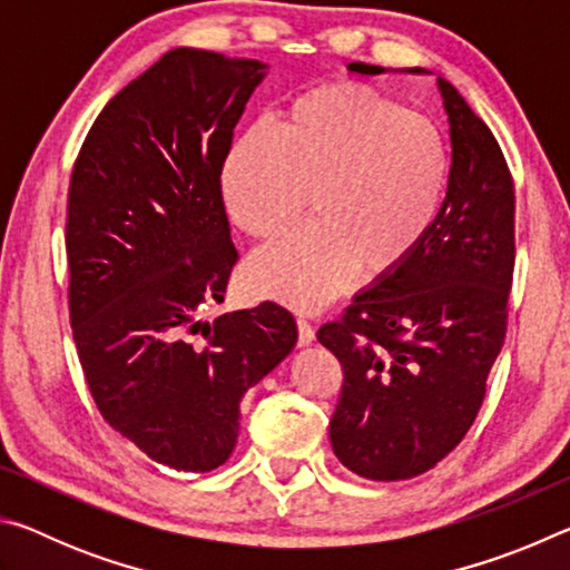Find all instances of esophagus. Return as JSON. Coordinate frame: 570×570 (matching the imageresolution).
I'll list each match as a JSON object with an SVG mask.
<instances>
[{
    "instance_id": "obj_1",
    "label": "esophagus",
    "mask_w": 570,
    "mask_h": 570,
    "mask_svg": "<svg viewBox=\"0 0 570 570\" xmlns=\"http://www.w3.org/2000/svg\"><path fill=\"white\" fill-rule=\"evenodd\" d=\"M296 330H298V346H308L316 340L312 324H308L306 320H296Z\"/></svg>"
}]
</instances>
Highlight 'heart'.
I'll list each match as a JSON object with an SVG mask.
<instances>
[{
    "label": "heart",
    "instance_id": "heart-1",
    "mask_svg": "<svg viewBox=\"0 0 570 570\" xmlns=\"http://www.w3.org/2000/svg\"><path fill=\"white\" fill-rule=\"evenodd\" d=\"M450 146L435 120L356 82L316 85L286 105L274 132L238 135L220 166L226 214L246 236H284L312 198L314 224L246 266L256 294L314 312L360 272L382 282L438 226Z\"/></svg>",
    "mask_w": 570,
    "mask_h": 570
}]
</instances>
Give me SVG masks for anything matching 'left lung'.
Segmentation results:
<instances>
[{
	"mask_svg": "<svg viewBox=\"0 0 570 570\" xmlns=\"http://www.w3.org/2000/svg\"><path fill=\"white\" fill-rule=\"evenodd\" d=\"M438 90L452 146L438 226L397 274L356 294L342 322L316 334L344 370L330 422L334 455L366 480L417 478L455 450L505 342L513 178L465 98L442 77Z\"/></svg>",
	"mask_w": 570,
	"mask_h": 570,
	"instance_id": "1",
	"label": "left lung"
}]
</instances>
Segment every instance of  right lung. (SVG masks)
Segmentation results:
<instances>
[{"instance_id": "obj_1", "label": "right lung", "mask_w": 570, "mask_h": 570, "mask_svg": "<svg viewBox=\"0 0 570 570\" xmlns=\"http://www.w3.org/2000/svg\"><path fill=\"white\" fill-rule=\"evenodd\" d=\"M266 72L176 47L105 105L72 168L65 246L85 380L112 430L183 472L230 458L240 400L298 336L274 302L198 320L238 256L220 166Z\"/></svg>"}]
</instances>
